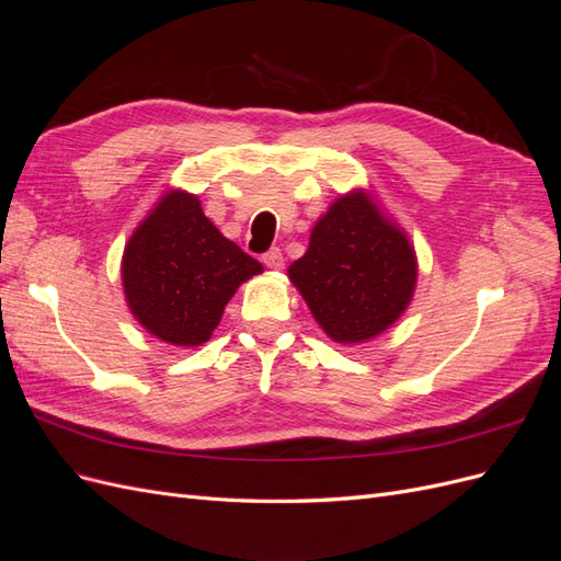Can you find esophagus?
Returning a JSON list of instances; mask_svg holds the SVG:
<instances>
[{
	"instance_id": "obj_1",
	"label": "esophagus",
	"mask_w": 561,
	"mask_h": 561,
	"mask_svg": "<svg viewBox=\"0 0 561 561\" xmlns=\"http://www.w3.org/2000/svg\"><path fill=\"white\" fill-rule=\"evenodd\" d=\"M262 262H264L268 268H274V271L283 268L285 260H283V252H280V248H271V250H266V252L262 254Z\"/></svg>"
}]
</instances>
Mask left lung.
Listing matches in <instances>:
<instances>
[{
  "label": "left lung",
  "instance_id": "1",
  "mask_svg": "<svg viewBox=\"0 0 561 561\" xmlns=\"http://www.w3.org/2000/svg\"><path fill=\"white\" fill-rule=\"evenodd\" d=\"M290 278L313 318L334 342L355 344L383 332L407 309L416 257L402 231L390 227L367 196L332 203L311 231L307 254Z\"/></svg>",
  "mask_w": 561,
  "mask_h": 561
}]
</instances>
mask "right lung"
Segmentation results:
<instances>
[{
    "mask_svg": "<svg viewBox=\"0 0 561 561\" xmlns=\"http://www.w3.org/2000/svg\"><path fill=\"white\" fill-rule=\"evenodd\" d=\"M262 264L225 239L196 196L161 198L124 250L128 307L163 342L198 346L222 320L227 301Z\"/></svg>",
    "mask_w": 561,
    "mask_h": 561,
    "instance_id": "right-lung-1",
    "label": "right lung"
}]
</instances>
